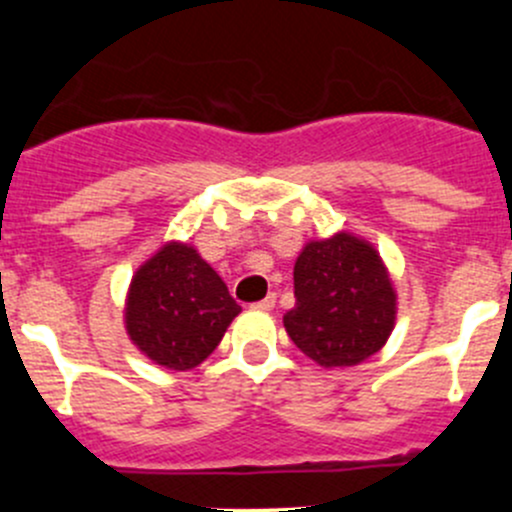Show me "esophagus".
<instances>
[{"label":"esophagus","instance_id":"1","mask_svg":"<svg viewBox=\"0 0 512 512\" xmlns=\"http://www.w3.org/2000/svg\"><path fill=\"white\" fill-rule=\"evenodd\" d=\"M275 304H277V294H267V297L262 299V302L252 304V307L260 309V312H272V309H275Z\"/></svg>","mask_w":512,"mask_h":512}]
</instances>
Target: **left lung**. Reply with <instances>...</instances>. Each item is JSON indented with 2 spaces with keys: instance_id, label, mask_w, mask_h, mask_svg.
<instances>
[{
  "instance_id": "1",
  "label": "left lung",
  "mask_w": 512,
  "mask_h": 512,
  "mask_svg": "<svg viewBox=\"0 0 512 512\" xmlns=\"http://www.w3.org/2000/svg\"><path fill=\"white\" fill-rule=\"evenodd\" d=\"M294 309L285 329L324 369L381 352L396 324V289L379 250L354 232L309 240L294 262Z\"/></svg>"
}]
</instances>
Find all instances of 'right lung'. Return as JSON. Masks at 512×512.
<instances>
[{"label":"right lung","instance_id":"right-lung-1","mask_svg":"<svg viewBox=\"0 0 512 512\" xmlns=\"http://www.w3.org/2000/svg\"><path fill=\"white\" fill-rule=\"evenodd\" d=\"M242 312L223 277L188 242L158 247L128 285L123 324L141 354L170 371L203 364Z\"/></svg>","mask_w":512,"mask_h":512}]
</instances>
